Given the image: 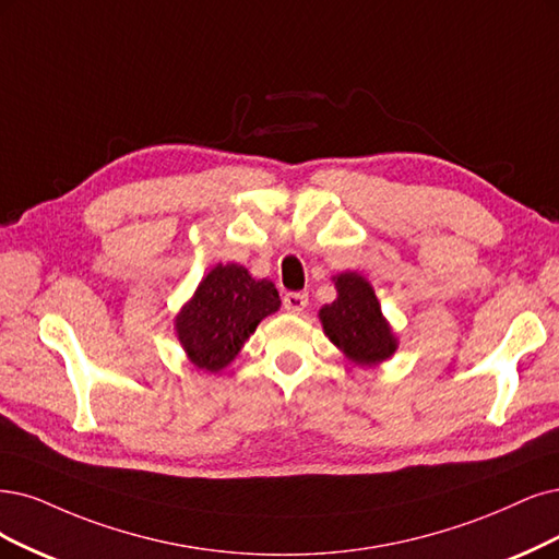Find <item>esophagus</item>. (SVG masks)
Wrapping results in <instances>:
<instances>
[{
    "mask_svg": "<svg viewBox=\"0 0 559 559\" xmlns=\"http://www.w3.org/2000/svg\"><path fill=\"white\" fill-rule=\"evenodd\" d=\"M306 304H308V295L306 293H287L283 297V308H285L287 313H293V316L304 313Z\"/></svg>",
    "mask_w": 559,
    "mask_h": 559,
    "instance_id": "34e87169",
    "label": "esophagus"
}]
</instances>
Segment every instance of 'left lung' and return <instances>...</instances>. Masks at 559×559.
I'll return each mask as SVG.
<instances>
[{
  "label": "left lung",
  "instance_id": "1",
  "mask_svg": "<svg viewBox=\"0 0 559 559\" xmlns=\"http://www.w3.org/2000/svg\"><path fill=\"white\" fill-rule=\"evenodd\" d=\"M336 299L320 308L324 336L332 341L347 361L355 366H378L394 357L399 338L382 313V306L370 285L357 272L334 276Z\"/></svg>",
  "mask_w": 559,
  "mask_h": 559
}]
</instances>
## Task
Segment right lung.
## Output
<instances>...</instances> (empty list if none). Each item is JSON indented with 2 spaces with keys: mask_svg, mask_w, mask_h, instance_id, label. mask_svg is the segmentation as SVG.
I'll list each match as a JSON object with an SVG mask.
<instances>
[{
  "mask_svg": "<svg viewBox=\"0 0 559 559\" xmlns=\"http://www.w3.org/2000/svg\"><path fill=\"white\" fill-rule=\"evenodd\" d=\"M276 285L237 262L216 264L175 316V334L195 368L218 373L233 364L258 324L276 313Z\"/></svg>",
  "mask_w": 559,
  "mask_h": 559,
  "instance_id": "1",
  "label": "right lung"
}]
</instances>
